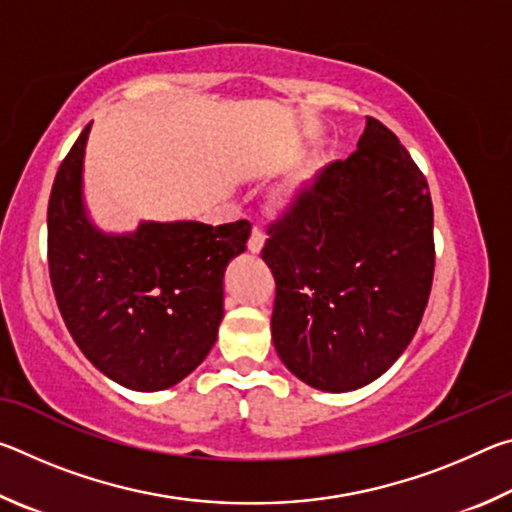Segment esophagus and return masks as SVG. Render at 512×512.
I'll return each mask as SVG.
<instances>
[{"label":"esophagus","mask_w":512,"mask_h":512,"mask_svg":"<svg viewBox=\"0 0 512 512\" xmlns=\"http://www.w3.org/2000/svg\"><path fill=\"white\" fill-rule=\"evenodd\" d=\"M264 241H266V235H264L262 225H253V232H250V239H248L250 253H259L264 246Z\"/></svg>","instance_id":"esophagus-1"}]
</instances>
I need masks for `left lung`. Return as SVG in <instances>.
Wrapping results in <instances>:
<instances>
[{"label": "left lung", "instance_id": "left-lung-1", "mask_svg": "<svg viewBox=\"0 0 512 512\" xmlns=\"http://www.w3.org/2000/svg\"><path fill=\"white\" fill-rule=\"evenodd\" d=\"M262 259L275 277L273 345L311 388L348 393L400 359L433 280L427 178L400 140L368 117L357 151L316 173Z\"/></svg>", "mask_w": 512, "mask_h": 512}]
</instances>
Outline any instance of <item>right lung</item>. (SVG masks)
I'll use <instances>...</instances> for the list:
<instances>
[{
  "instance_id": "right-lung-1",
  "label": "right lung",
  "mask_w": 512,
  "mask_h": 512,
  "mask_svg": "<svg viewBox=\"0 0 512 512\" xmlns=\"http://www.w3.org/2000/svg\"><path fill=\"white\" fill-rule=\"evenodd\" d=\"M90 126L60 164L47 210L49 277L81 352L131 391H164L201 366L223 318V273L250 223L142 221L112 235L83 203Z\"/></svg>"
}]
</instances>
